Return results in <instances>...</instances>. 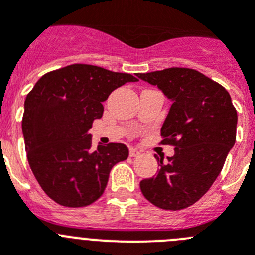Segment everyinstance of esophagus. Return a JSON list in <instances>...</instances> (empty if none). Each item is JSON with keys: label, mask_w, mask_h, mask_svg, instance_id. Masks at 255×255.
<instances>
[{"label": "esophagus", "mask_w": 255, "mask_h": 255, "mask_svg": "<svg viewBox=\"0 0 255 255\" xmlns=\"http://www.w3.org/2000/svg\"><path fill=\"white\" fill-rule=\"evenodd\" d=\"M140 154L138 149H135V148H130V157H138Z\"/></svg>", "instance_id": "obj_1"}]
</instances>
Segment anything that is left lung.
<instances>
[{
  "label": "left lung",
  "mask_w": 255,
  "mask_h": 255,
  "mask_svg": "<svg viewBox=\"0 0 255 255\" xmlns=\"http://www.w3.org/2000/svg\"><path fill=\"white\" fill-rule=\"evenodd\" d=\"M172 102L161 129L175 154L158 158L159 170L140 181L150 203L179 211L206 194L224 167L236 139L238 112L229 92L202 73L185 67L138 74Z\"/></svg>",
  "instance_id": "8db88e82"
}]
</instances>
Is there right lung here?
<instances>
[{
	"label": "right lung",
	"mask_w": 255,
	"mask_h": 255,
	"mask_svg": "<svg viewBox=\"0 0 255 255\" xmlns=\"http://www.w3.org/2000/svg\"><path fill=\"white\" fill-rule=\"evenodd\" d=\"M131 82L138 79L130 74L75 64L44 74L26 96L22 135L29 166L56 203L92 204L103 194L112 167L128 158L125 144L92 149L88 131L102 117V102Z\"/></svg>",
	"instance_id": "1"
}]
</instances>
